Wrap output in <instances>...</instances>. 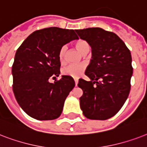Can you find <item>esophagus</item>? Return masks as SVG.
Segmentation results:
<instances>
[{
    "mask_svg": "<svg viewBox=\"0 0 147 147\" xmlns=\"http://www.w3.org/2000/svg\"><path fill=\"white\" fill-rule=\"evenodd\" d=\"M74 81H75V85L77 86V84H78V79H77V78H74Z\"/></svg>",
    "mask_w": 147,
    "mask_h": 147,
    "instance_id": "obj_1",
    "label": "esophagus"
}]
</instances>
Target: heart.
<instances>
[{"instance_id": "obj_1", "label": "heart", "mask_w": 147, "mask_h": 147, "mask_svg": "<svg viewBox=\"0 0 147 147\" xmlns=\"http://www.w3.org/2000/svg\"><path fill=\"white\" fill-rule=\"evenodd\" d=\"M75 46L77 49L83 54H85L90 51V44L84 40H80L76 42ZM67 45H63L61 47L59 51V60L61 63L65 62L66 57H67ZM85 69L84 65H76V64H70L67 66L63 69V74L67 76H70L72 77H78L83 74Z\"/></svg>"}]
</instances>
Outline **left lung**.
I'll return each mask as SVG.
<instances>
[{
    "label": "left lung",
    "mask_w": 147,
    "mask_h": 147,
    "mask_svg": "<svg viewBox=\"0 0 147 147\" xmlns=\"http://www.w3.org/2000/svg\"><path fill=\"white\" fill-rule=\"evenodd\" d=\"M92 49L90 63L85 74L90 80L80 79L83 90L80 104L90 120L113 117L127 100L133 75L130 51L116 34L100 27L75 30Z\"/></svg>",
    "instance_id": "obj_1"
}]
</instances>
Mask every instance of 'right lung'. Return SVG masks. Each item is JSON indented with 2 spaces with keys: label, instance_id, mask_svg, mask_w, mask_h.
I'll return each mask as SVG.
<instances>
[{
  "label": "right lung",
  "instance_id": "add662e5",
  "mask_svg": "<svg viewBox=\"0 0 147 147\" xmlns=\"http://www.w3.org/2000/svg\"><path fill=\"white\" fill-rule=\"evenodd\" d=\"M78 39L75 30L48 27L32 33L19 47L12 66L13 91L18 104L27 115L39 120L60 117L67 96L75 86L73 77L61 74L59 51Z\"/></svg>",
  "mask_w": 147,
  "mask_h": 147
}]
</instances>
